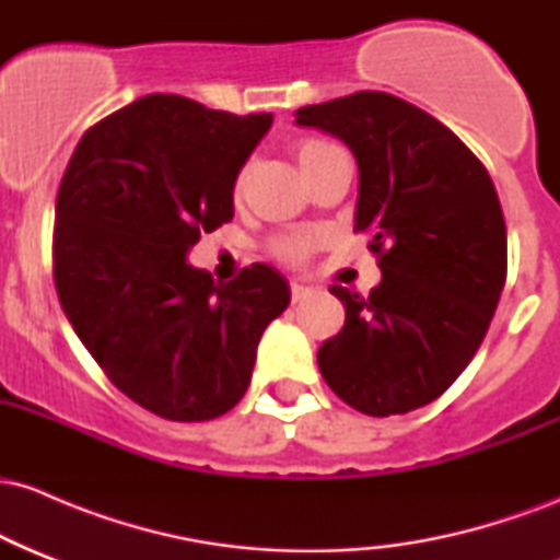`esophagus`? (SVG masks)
Here are the masks:
<instances>
[{"label":"esophagus","instance_id":"esophagus-1","mask_svg":"<svg viewBox=\"0 0 560 560\" xmlns=\"http://www.w3.org/2000/svg\"><path fill=\"white\" fill-rule=\"evenodd\" d=\"M313 294V289L311 287H305V284H298V281H294L292 284V302H302V300H307Z\"/></svg>","mask_w":560,"mask_h":560}]
</instances>
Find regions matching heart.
I'll return each mask as SVG.
<instances>
[{
	"instance_id": "1",
	"label": "heart",
	"mask_w": 560,
	"mask_h": 560,
	"mask_svg": "<svg viewBox=\"0 0 560 560\" xmlns=\"http://www.w3.org/2000/svg\"><path fill=\"white\" fill-rule=\"evenodd\" d=\"M329 147H334V144H329V141H318V139L302 141V144L298 147L300 168H305L307 163H313V160H316L320 152L329 150ZM247 178H249V168H242L240 176H236V184H234L236 195H242V189H244V184H247ZM311 247H313L311 236H300V234L298 236H284V240L273 242V253L279 255L281 260H289V262H298V260L305 258V255L311 253Z\"/></svg>"
}]
</instances>
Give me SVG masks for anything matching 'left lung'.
Returning a JSON list of instances; mask_svg holds the SVG:
<instances>
[{
  "label": "left lung",
  "mask_w": 560,
  "mask_h": 560,
  "mask_svg": "<svg viewBox=\"0 0 560 560\" xmlns=\"http://www.w3.org/2000/svg\"><path fill=\"white\" fill-rule=\"evenodd\" d=\"M294 115L355 155V231H371L382 268L369 298L331 287L345 326L320 345V374L365 416L429 405L477 355L505 284V221L490 173L400 96L358 92Z\"/></svg>",
  "instance_id": "1"
}]
</instances>
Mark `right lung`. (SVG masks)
Instances as JSON below:
<instances>
[{
	"mask_svg": "<svg viewBox=\"0 0 560 560\" xmlns=\"http://www.w3.org/2000/svg\"><path fill=\"white\" fill-rule=\"evenodd\" d=\"M271 113L150 94L83 133L55 205V287L107 378L160 419L210 421L242 400L266 326L289 305L276 268L229 284L186 255L234 218L242 165Z\"/></svg>",
	"mask_w": 560,
	"mask_h": 560,
	"instance_id": "add662e5",
	"label": "right lung"
}]
</instances>
